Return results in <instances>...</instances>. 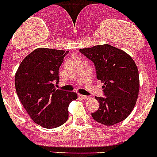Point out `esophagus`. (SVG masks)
Returning <instances> with one entry per match:
<instances>
[{
  "mask_svg": "<svg viewBox=\"0 0 157 157\" xmlns=\"http://www.w3.org/2000/svg\"><path fill=\"white\" fill-rule=\"evenodd\" d=\"M78 96H79V98H80L84 99V100H88V99H90V97L85 96V95H82V94H79Z\"/></svg>",
  "mask_w": 157,
  "mask_h": 157,
  "instance_id": "esophagus-1",
  "label": "esophagus"
}]
</instances>
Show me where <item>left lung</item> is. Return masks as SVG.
Instances as JSON below:
<instances>
[{"mask_svg": "<svg viewBox=\"0 0 157 157\" xmlns=\"http://www.w3.org/2000/svg\"><path fill=\"white\" fill-rule=\"evenodd\" d=\"M80 52L94 63L97 78L104 83L105 97H96L99 108L92 117L106 126L120 123L131 114L138 98L140 79L135 61L109 44L83 48Z\"/></svg>", "mask_w": 157, "mask_h": 157, "instance_id": "obj_1", "label": "left lung"}]
</instances>
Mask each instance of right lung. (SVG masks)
<instances>
[{"instance_id": "add662e5", "label": "right lung", "mask_w": 157, "mask_h": 157, "mask_svg": "<svg viewBox=\"0 0 157 157\" xmlns=\"http://www.w3.org/2000/svg\"><path fill=\"white\" fill-rule=\"evenodd\" d=\"M68 52L38 48L21 61L15 75L19 100L37 124L56 128L68 118V105L77 98L74 92L56 90L59 68Z\"/></svg>"}]
</instances>
